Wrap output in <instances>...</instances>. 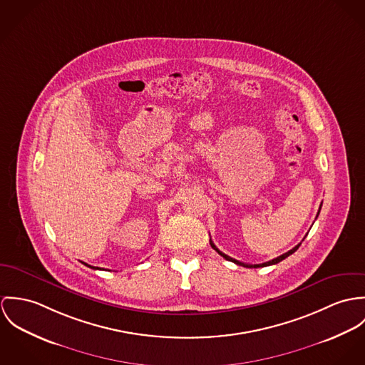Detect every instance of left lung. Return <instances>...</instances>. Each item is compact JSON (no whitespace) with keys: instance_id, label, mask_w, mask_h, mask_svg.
I'll use <instances>...</instances> for the list:
<instances>
[{"instance_id":"1","label":"left lung","mask_w":365,"mask_h":365,"mask_svg":"<svg viewBox=\"0 0 365 365\" xmlns=\"http://www.w3.org/2000/svg\"><path fill=\"white\" fill-rule=\"evenodd\" d=\"M321 207H322V204H321ZM319 211H321V208H319ZM319 211H318V215H319ZM317 215V217H318ZM210 245H211V247L215 250V252H218V255H221L225 260H230V262H234V263H237V264H241V266H243V267H255V269H257V267H266V266H272V264H277L279 262H282V260H284L285 257H288L289 255H292L298 247H299V245L301 243H298L297 246H294L291 250H288L287 253H284V255H282V256H279V257H276V259H273V260H269V262H266V263H260V264H246V263H242V262H238V260H235V259H232V257H230L228 255H225V253H222L214 243H212V241L210 240Z\"/></svg>"}]
</instances>
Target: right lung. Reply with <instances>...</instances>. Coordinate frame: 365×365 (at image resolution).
I'll return each instance as SVG.
<instances>
[{"label":"right lung","mask_w":365,"mask_h":365,"mask_svg":"<svg viewBox=\"0 0 365 365\" xmlns=\"http://www.w3.org/2000/svg\"><path fill=\"white\" fill-rule=\"evenodd\" d=\"M85 266H88V267H91V269H95V270H99V267H93V266H89V264H86V263H83Z\"/></svg>","instance_id":"right-lung-1"}]
</instances>
